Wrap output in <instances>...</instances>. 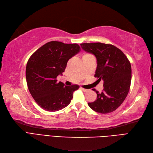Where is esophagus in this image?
Here are the masks:
<instances>
[{"label": "esophagus", "mask_w": 153, "mask_h": 153, "mask_svg": "<svg viewBox=\"0 0 153 153\" xmlns=\"http://www.w3.org/2000/svg\"><path fill=\"white\" fill-rule=\"evenodd\" d=\"M80 89L82 90H83V91H84V92H86V91H88V89H85V88H80Z\"/></svg>", "instance_id": "esophagus-1"}]
</instances>
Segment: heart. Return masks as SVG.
I'll use <instances>...</instances> for the list:
<instances>
[{"instance_id": "heart-1", "label": "heart", "mask_w": 153, "mask_h": 153, "mask_svg": "<svg viewBox=\"0 0 153 153\" xmlns=\"http://www.w3.org/2000/svg\"><path fill=\"white\" fill-rule=\"evenodd\" d=\"M85 55H87V54H85Z\"/></svg>"}]
</instances>
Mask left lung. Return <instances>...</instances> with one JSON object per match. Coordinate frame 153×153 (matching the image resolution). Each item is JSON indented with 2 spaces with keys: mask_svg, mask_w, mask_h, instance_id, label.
Returning <instances> with one entry per match:
<instances>
[{
  "mask_svg": "<svg viewBox=\"0 0 153 153\" xmlns=\"http://www.w3.org/2000/svg\"><path fill=\"white\" fill-rule=\"evenodd\" d=\"M86 52L94 54L97 59L94 76L98 81L103 80V90L97 94V99L88 103L89 107L99 113L107 114L115 111L126 97L131 79L130 62L122 51L112 45L101 42L80 44Z\"/></svg>",
  "mask_w": 153,
  "mask_h": 153,
  "instance_id": "8db88e82",
  "label": "left lung"
}]
</instances>
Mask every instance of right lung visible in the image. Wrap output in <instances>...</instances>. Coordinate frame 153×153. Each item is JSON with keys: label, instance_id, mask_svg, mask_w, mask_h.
<instances>
[{"label": "right lung", "instance_id": "add662e5", "mask_svg": "<svg viewBox=\"0 0 153 153\" xmlns=\"http://www.w3.org/2000/svg\"><path fill=\"white\" fill-rule=\"evenodd\" d=\"M80 51L77 44L51 41L30 57L26 66V80L32 97L48 111H57L71 103L78 85L65 86L56 78L65 71L67 62Z\"/></svg>", "mask_w": 153, "mask_h": 153}]
</instances>
